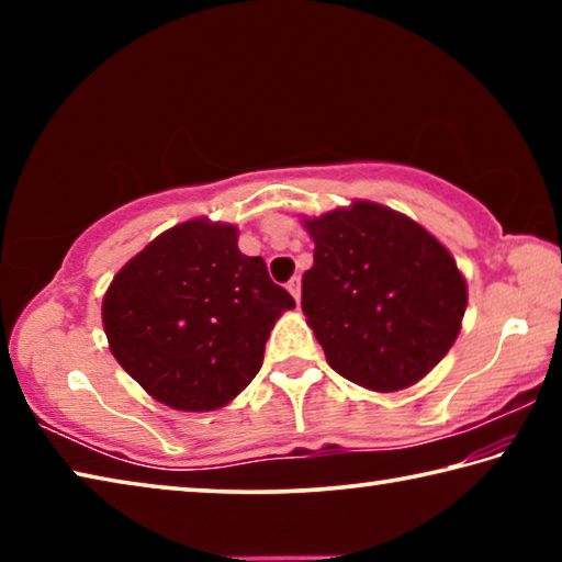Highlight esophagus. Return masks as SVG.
<instances>
[{
	"instance_id": "obj_1",
	"label": "esophagus",
	"mask_w": 562,
	"mask_h": 562,
	"mask_svg": "<svg viewBox=\"0 0 562 562\" xmlns=\"http://www.w3.org/2000/svg\"><path fill=\"white\" fill-rule=\"evenodd\" d=\"M288 290L292 292V297L300 302V294H302V282H300V278H297V274H294V278H292V280L288 282Z\"/></svg>"
}]
</instances>
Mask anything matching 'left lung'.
Instances as JSON below:
<instances>
[{
	"mask_svg": "<svg viewBox=\"0 0 562 562\" xmlns=\"http://www.w3.org/2000/svg\"><path fill=\"white\" fill-rule=\"evenodd\" d=\"M304 225L315 265L302 278V312L329 367L372 392L429 374L469 302L451 252L412 217L369 201Z\"/></svg>",
	"mask_w": 562,
	"mask_h": 562,
	"instance_id": "left-lung-1",
	"label": "left lung"
}]
</instances>
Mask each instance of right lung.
Segmentation results:
<instances>
[{"label": "right lung", "instance_id": "right-lung-1", "mask_svg": "<svg viewBox=\"0 0 562 562\" xmlns=\"http://www.w3.org/2000/svg\"><path fill=\"white\" fill-rule=\"evenodd\" d=\"M290 292L262 258L237 250V227L201 221L160 233L128 260L103 294L111 355L178 412H213L262 367L265 341Z\"/></svg>", "mask_w": 562, "mask_h": 562}]
</instances>
